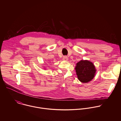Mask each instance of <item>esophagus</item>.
Returning a JSON list of instances; mask_svg holds the SVG:
<instances>
[{
    "instance_id": "obj_1",
    "label": "esophagus",
    "mask_w": 121,
    "mask_h": 121,
    "mask_svg": "<svg viewBox=\"0 0 121 121\" xmlns=\"http://www.w3.org/2000/svg\"><path fill=\"white\" fill-rule=\"evenodd\" d=\"M63 60H65V61H67V60H68V57H67V56H64V57H63Z\"/></svg>"
}]
</instances>
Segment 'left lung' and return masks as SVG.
<instances>
[{"label": "left lung", "mask_w": 121, "mask_h": 121, "mask_svg": "<svg viewBox=\"0 0 121 121\" xmlns=\"http://www.w3.org/2000/svg\"><path fill=\"white\" fill-rule=\"evenodd\" d=\"M78 79L83 83H87L93 79L96 69L93 63L88 60H81L75 67Z\"/></svg>", "instance_id": "1"}]
</instances>
